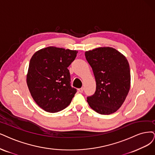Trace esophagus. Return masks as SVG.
<instances>
[{
	"mask_svg": "<svg viewBox=\"0 0 155 155\" xmlns=\"http://www.w3.org/2000/svg\"><path fill=\"white\" fill-rule=\"evenodd\" d=\"M83 91H84V88H83V87L78 89V92H80V93H83Z\"/></svg>",
	"mask_w": 155,
	"mask_h": 155,
	"instance_id": "obj_1",
	"label": "esophagus"
}]
</instances>
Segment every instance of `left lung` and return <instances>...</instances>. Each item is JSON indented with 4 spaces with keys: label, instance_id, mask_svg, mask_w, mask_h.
Instances as JSON below:
<instances>
[{
    "label": "left lung",
    "instance_id": "8db88e82",
    "mask_svg": "<svg viewBox=\"0 0 155 155\" xmlns=\"http://www.w3.org/2000/svg\"><path fill=\"white\" fill-rule=\"evenodd\" d=\"M96 84L94 94L87 97L90 107L109 115L121 107L130 88V70L126 57L112 47H100L85 52Z\"/></svg>",
    "mask_w": 155,
    "mask_h": 155
}]
</instances>
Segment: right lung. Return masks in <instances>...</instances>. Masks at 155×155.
<instances>
[{
    "instance_id": "right-lung-1",
    "label": "right lung",
    "mask_w": 155,
    "mask_h": 155,
    "mask_svg": "<svg viewBox=\"0 0 155 155\" xmlns=\"http://www.w3.org/2000/svg\"><path fill=\"white\" fill-rule=\"evenodd\" d=\"M77 53V50L48 47L31 57L27 84L33 100L45 111L57 112L70 104L77 89L71 87L68 67Z\"/></svg>"
}]
</instances>
